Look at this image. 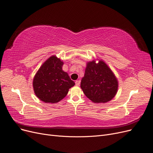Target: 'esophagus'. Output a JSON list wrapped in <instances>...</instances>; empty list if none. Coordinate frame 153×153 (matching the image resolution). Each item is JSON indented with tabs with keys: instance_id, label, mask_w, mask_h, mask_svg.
<instances>
[{
	"instance_id": "obj_1",
	"label": "esophagus",
	"mask_w": 153,
	"mask_h": 153,
	"mask_svg": "<svg viewBox=\"0 0 153 153\" xmlns=\"http://www.w3.org/2000/svg\"><path fill=\"white\" fill-rule=\"evenodd\" d=\"M75 83H76V86H79V84L81 83V81L80 80H77V81H76Z\"/></svg>"
}]
</instances>
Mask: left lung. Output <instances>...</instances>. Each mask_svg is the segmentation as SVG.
<instances>
[{
  "instance_id": "left-lung-1",
  "label": "left lung",
  "mask_w": 153,
  "mask_h": 153,
  "mask_svg": "<svg viewBox=\"0 0 153 153\" xmlns=\"http://www.w3.org/2000/svg\"><path fill=\"white\" fill-rule=\"evenodd\" d=\"M118 87L117 77L105 62H88L81 88L90 100L96 103L108 102L116 95Z\"/></svg>"
}]
</instances>
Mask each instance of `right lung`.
I'll use <instances>...</instances> for the list:
<instances>
[{
	"mask_svg": "<svg viewBox=\"0 0 153 153\" xmlns=\"http://www.w3.org/2000/svg\"><path fill=\"white\" fill-rule=\"evenodd\" d=\"M64 62L55 55L49 57L36 73L33 86L36 97L43 102L58 103L75 85L68 74L62 70Z\"/></svg>",
	"mask_w": 153,
	"mask_h": 153,
	"instance_id": "right-lung-1",
	"label": "right lung"
}]
</instances>
